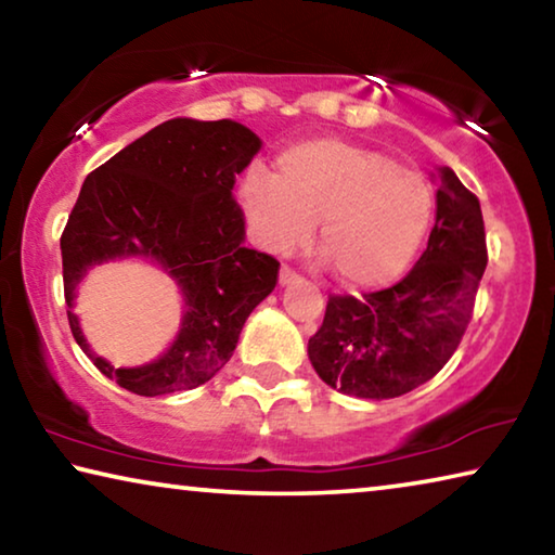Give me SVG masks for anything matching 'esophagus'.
<instances>
[{"instance_id": "1", "label": "esophagus", "mask_w": 555, "mask_h": 555, "mask_svg": "<svg viewBox=\"0 0 555 555\" xmlns=\"http://www.w3.org/2000/svg\"><path fill=\"white\" fill-rule=\"evenodd\" d=\"M296 281H298L296 271H291L288 267H281V271H279V286H291V284H296Z\"/></svg>"}]
</instances>
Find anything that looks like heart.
<instances>
[{
    "label": "heart",
    "instance_id": "obj_1",
    "mask_svg": "<svg viewBox=\"0 0 555 555\" xmlns=\"http://www.w3.org/2000/svg\"><path fill=\"white\" fill-rule=\"evenodd\" d=\"M237 198L251 237L271 255H291L311 240L350 288L397 281L416 257L434 218V191L389 154L315 137L276 158V176L251 168Z\"/></svg>",
    "mask_w": 555,
    "mask_h": 555
}]
</instances>
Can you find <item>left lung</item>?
Here are the masks:
<instances>
[{"mask_svg":"<svg viewBox=\"0 0 555 555\" xmlns=\"http://www.w3.org/2000/svg\"><path fill=\"white\" fill-rule=\"evenodd\" d=\"M436 224L406 279L364 298L331 296L308 360L327 387L357 399H393L443 370L473 318L487 267L485 222L450 166L434 173Z\"/></svg>","mask_w":555,"mask_h":555,"instance_id":"obj_1","label":"left lung"}]
</instances>
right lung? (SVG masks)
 I'll use <instances>...</instances> for the list:
<instances>
[{"mask_svg": "<svg viewBox=\"0 0 555 555\" xmlns=\"http://www.w3.org/2000/svg\"><path fill=\"white\" fill-rule=\"evenodd\" d=\"M259 149L261 139L240 121L176 117L82 183L61 237L68 323L80 350L121 389L162 397L212 379L237 347L244 321L274 291L279 261L244 247V218L232 201L234 176ZM125 258L164 270L184 300L175 343L137 369L100 358L74 315L87 271Z\"/></svg>", "mask_w": 555, "mask_h": 555, "instance_id": "right-lung-1", "label": "right lung"}]
</instances>
